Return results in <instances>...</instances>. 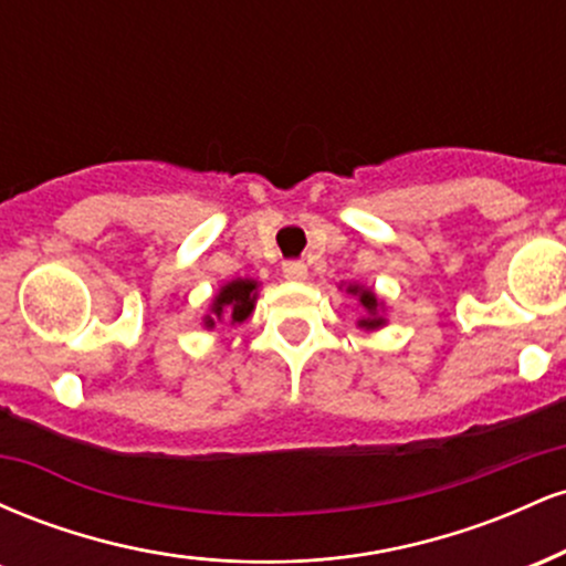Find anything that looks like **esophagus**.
<instances>
[{"label": "esophagus", "mask_w": 566, "mask_h": 566, "mask_svg": "<svg viewBox=\"0 0 566 566\" xmlns=\"http://www.w3.org/2000/svg\"><path fill=\"white\" fill-rule=\"evenodd\" d=\"M282 274L284 279H290V282H303V279L308 276V269H305L303 261H287L282 265Z\"/></svg>", "instance_id": "1"}]
</instances>
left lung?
<instances>
[{"label":"left lung","mask_w":566,"mask_h":566,"mask_svg":"<svg viewBox=\"0 0 566 566\" xmlns=\"http://www.w3.org/2000/svg\"><path fill=\"white\" fill-rule=\"evenodd\" d=\"M350 295H359L361 305L367 308V319H361V327H380L382 319L378 316V301H375V295L369 290H359V287H348Z\"/></svg>","instance_id":"1"}]
</instances>
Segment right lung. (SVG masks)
Segmentation results:
<instances>
[{"instance_id":"right-lung-1","label":"right lung","mask_w":566,"mask_h":566,"mask_svg":"<svg viewBox=\"0 0 566 566\" xmlns=\"http://www.w3.org/2000/svg\"><path fill=\"white\" fill-rule=\"evenodd\" d=\"M255 287L258 284L252 279H233V282L226 284L216 297V303H212V311H216L218 319L229 316L231 322H244L252 314V308H255ZM205 324L212 327L216 319L207 316Z\"/></svg>"}]
</instances>
